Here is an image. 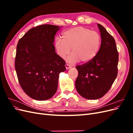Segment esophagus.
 I'll return each mask as SVG.
<instances>
[{
  "mask_svg": "<svg viewBox=\"0 0 133 133\" xmlns=\"http://www.w3.org/2000/svg\"><path fill=\"white\" fill-rule=\"evenodd\" d=\"M65 66L66 67V69H70V68H71L72 67V66L71 65H70V64H66Z\"/></svg>",
  "mask_w": 133,
  "mask_h": 133,
  "instance_id": "esophagus-1",
  "label": "esophagus"
}]
</instances>
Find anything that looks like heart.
<instances>
[{
  "mask_svg": "<svg viewBox=\"0 0 133 133\" xmlns=\"http://www.w3.org/2000/svg\"><path fill=\"white\" fill-rule=\"evenodd\" d=\"M101 41L98 32L79 26L64 31L62 39L56 38L55 47L62 58L69 54L71 48L73 54L68 59L69 62H76L80 60L82 62H88L97 55Z\"/></svg>",
  "mask_w": 133,
  "mask_h": 133,
  "instance_id": "heart-1",
  "label": "heart"
}]
</instances>
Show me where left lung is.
Wrapping results in <instances>:
<instances>
[{"label":"left lung","mask_w":133,"mask_h":133,"mask_svg":"<svg viewBox=\"0 0 133 133\" xmlns=\"http://www.w3.org/2000/svg\"><path fill=\"white\" fill-rule=\"evenodd\" d=\"M102 42L94 58L76 66L78 75L76 89L83 98L98 99L109 90L118 75L119 54L115 39L105 28L98 24Z\"/></svg>","instance_id":"1"}]
</instances>
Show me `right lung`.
Segmentation results:
<instances>
[{
    "mask_svg": "<svg viewBox=\"0 0 133 133\" xmlns=\"http://www.w3.org/2000/svg\"><path fill=\"white\" fill-rule=\"evenodd\" d=\"M60 27L43 24L31 28L19 39L15 68L22 89L37 100L51 98L58 89L65 62L55 53V35Z\"/></svg>",
    "mask_w": 133,
    "mask_h": 133,
    "instance_id": "add662e5",
    "label": "right lung"
}]
</instances>
